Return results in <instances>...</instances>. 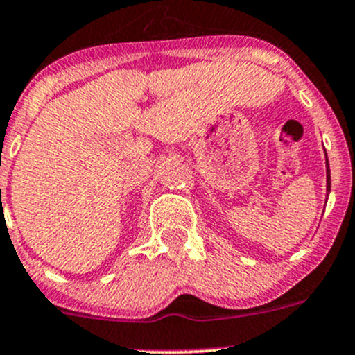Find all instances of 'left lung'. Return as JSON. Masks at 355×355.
Instances as JSON below:
<instances>
[{
  "instance_id": "left-lung-1",
  "label": "left lung",
  "mask_w": 355,
  "mask_h": 355,
  "mask_svg": "<svg viewBox=\"0 0 355 355\" xmlns=\"http://www.w3.org/2000/svg\"><path fill=\"white\" fill-rule=\"evenodd\" d=\"M324 156H327V151H324ZM331 189V178H330V164H328V157H327V191L330 194Z\"/></svg>"
}]
</instances>
